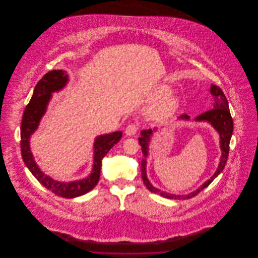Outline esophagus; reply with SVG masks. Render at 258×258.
I'll use <instances>...</instances> for the list:
<instances>
[{"label": "esophagus", "instance_id": "obj_1", "mask_svg": "<svg viewBox=\"0 0 258 258\" xmlns=\"http://www.w3.org/2000/svg\"><path fill=\"white\" fill-rule=\"evenodd\" d=\"M138 131V126L135 124V123H130L126 128H125V135L127 136H132V135H135Z\"/></svg>", "mask_w": 258, "mask_h": 258}]
</instances>
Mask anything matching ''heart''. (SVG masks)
<instances>
[{
  "label": "heart",
  "instance_id": "obj_1",
  "mask_svg": "<svg viewBox=\"0 0 258 258\" xmlns=\"http://www.w3.org/2000/svg\"><path fill=\"white\" fill-rule=\"evenodd\" d=\"M171 89L165 85L158 87L154 93V99H161L151 111V117L157 121H163L168 119L175 112L179 100L176 97L169 96Z\"/></svg>",
  "mask_w": 258,
  "mask_h": 258
}]
</instances>
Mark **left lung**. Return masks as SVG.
Instances as JSON below:
<instances>
[{"label":"left lung","instance_id":"obj_1","mask_svg":"<svg viewBox=\"0 0 258 258\" xmlns=\"http://www.w3.org/2000/svg\"><path fill=\"white\" fill-rule=\"evenodd\" d=\"M211 94L214 96V108L211 110L206 111L202 114H200L199 116H197L196 118V121H207L211 123L220 134L221 136V162L219 164V167L217 169V171L215 172V174L213 175V177L206 181L204 184H202L199 188H197L196 191L186 195V196H175V195H170L164 191H161L160 189L154 187L152 184H150L149 180L147 179V175H146V157L148 155V145L150 142V137L153 134L152 130H148V131H142L141 132V137L138 138L139 144L141 146L142 153L144 154L145 159H142L141 161V175H142V180L143 183L146 185L148 189L154 194H159L161 197H166L169 199H188L191 197H195L197 196L201 190H203L205 187H207L209 184L213 182V180L219 176V174L221 173L228 159V154H229V143H230V139H231V135L233 133V120L231 117V114L229 112V106H228V101L227 98L224 96L222 90L217 85H212L211 86ZM181 119H185L188 120L189 117L184 114L180 117Z\"/></svg>","mask_w":258,"mask_h":258}]
</instances>
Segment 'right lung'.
Segmentation results:
<instances>
[{
    "mask_svg": "<svg viewBox=\"0 0 258 258\" xmlns=\"http://www.w3.org/2000/svg\"><path fill=\"white\" fill-rule=\"evenodd\" d=\"M67 82L68 74L61 70L51 71L44 74L43 77L38 81L35 87L33 97L27 104L22 117L20 146L22 159L26 166L40 184L58 197L74 198L85 195L97 185L99 180L101 160L109 152L111 148L120 141L123 134L122 132H115L109 135H100L97 137L94 145V167L91 175L86 179L62 183L51 179L40 171L31 153L29 140L31 135L37 130L41 117L46 111V106L51 98V93L61 90V88L66 86Z\"/></svg>",
    "mask_w": 258,
    "mask_h": 258,
    "instance_id": "obj_1",
    "label": "right lung"
}]
</instances>
